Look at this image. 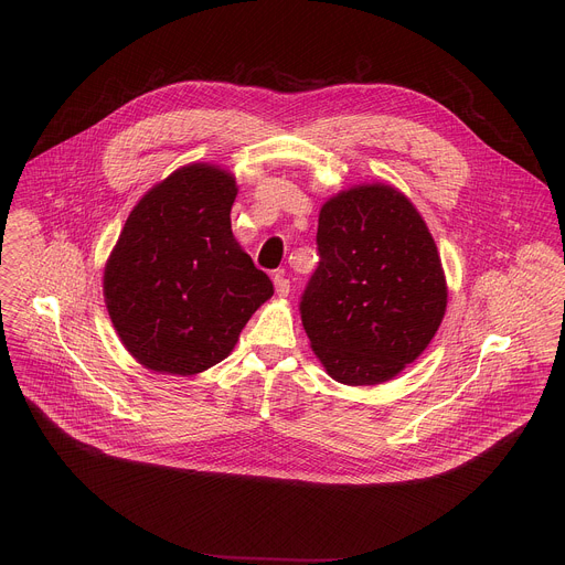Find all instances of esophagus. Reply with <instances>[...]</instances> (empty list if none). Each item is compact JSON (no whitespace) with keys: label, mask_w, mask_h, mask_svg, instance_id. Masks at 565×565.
Listing matches in <instances>:
<instances>
[{"label":"esophagus","mask_w":565,"mask_h":565,"mask_svg":"<svg viewBox=\"0 0 565 565\" xmlns=\"http://www.w3.org/2000/svg\"><path fill=\"white\" fill-rule=\"evenodd\" d=\"M273 281H275V290H277L279 297H286V295L290 292V281L284 277V273H277V275L273 277Z\"/></svg>","instance_id":"obj_1"}]
</instances>
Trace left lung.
<instances>
[{
    "label": "left lung",
    "instance_id": "8db88e82",
    "mask_svg": "<svg viewBox=\"0 0 565 565\" xmlns=\"http://www.w3.org/2000/svg\"><path fill=\"white\" fill-rule=\"evenodd\" d=\"M319 264L301 324L327 373L382 384L434 340L447 308L436 241L414 203L391 185H358L319 210Z\"/></svg>",
    "mask_w": 565,
    "mask_h": 565
}]
</instances>
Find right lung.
Masks as SVG:
<instances>
[{"instance_id": "right-lung-1", "label": "right lung", "mask_w": 565, "mask_h": 565, "mask_svg": "<svg viewBox=\"0 0 565 565\" xmlns=\"http://www.w3.org/2000/svg\"><path fill=\"white\" fill-rule=\"evenodd\" d=\"M236 181L192 163L131 210L105 266V303L125 349L158 373L196 375L230 355L273 281L230 225Z\"/></svg>"}]
</instances>
